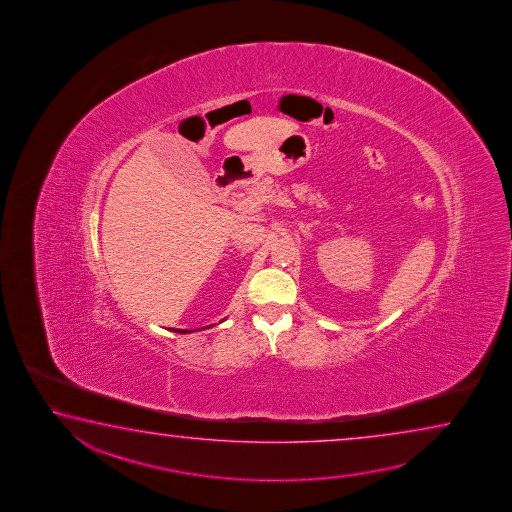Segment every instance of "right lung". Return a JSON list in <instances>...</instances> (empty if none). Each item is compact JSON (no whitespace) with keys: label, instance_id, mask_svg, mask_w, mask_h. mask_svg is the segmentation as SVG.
I'll return each mask as SVG.
<instances>
[{"label":"right lung","instance_id":"add662e5","mask_svg":"<svg viewBox=\"0 0 512 512\" xmlns=\"http://www.w3.org/2000/svg\"><path fill=\"white\" fill-rule=\"evenodd\" d=\"M209 328H211V326H209ZM202 330H204V328H202ZM179 333H188V331H186V330H184V331L179 330Z\"/></svg>","mask_w":512,"mask_h":512}]
</instances>
